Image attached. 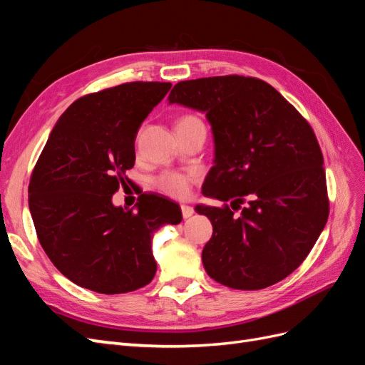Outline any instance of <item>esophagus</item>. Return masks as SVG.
I'll list each match as a JSON object with an SVG mask.
<instances>
[{
	"instance_id": "1",
	"label": "esophagus",
	"mask_w": 365,
	"mask_h": 365,
	"mask_svg": "<svg viewBox=\"0 0 365 365\" xmlns=\"http://www.w3.org/2000/svg\"><path fill=\"white\" fill-rule=\"evenodd\" d=\"M181 212H182V217L184 219H189V217L193 216L195 210L190 205H181Z\"/></svg>"
}]
</instances>
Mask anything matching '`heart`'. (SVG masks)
Here are the masks:
<instances>
[{
	"instance_id": "obj_1",
	"label": "heart",
	"mask_w": 365,
	"mask_h": 365,
	"mask_svg": "<svg viewBox=\"0 0 365 365\" xmlns=\"http://www.w3.org/2000/svg\"><path fill=\"white\" fill-rule=\"evenodd\" d=\"M201 123L200 120L193 115H185L178 121V126L182 125H195ZM196 178L195 172H178V170H165L155 180V187L170 197L182 200L190 193L192 182Z\"/></svg>"
}]
</instances>
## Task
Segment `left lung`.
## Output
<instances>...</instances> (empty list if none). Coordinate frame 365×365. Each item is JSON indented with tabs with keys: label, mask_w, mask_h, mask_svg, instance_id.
<instances>
[{
	"label": "left lung",
	"mask_w": 365,
	"mask_h": 365,
	"mask_svg": "<svg viewBox=\"0 0 365 365\" xmlns=\"http://www.w3.org/2000/svg\"><path fill=\"white\" fill-rule=\"evenodd\" d=\"M205 114L215 165L202 193L224 205H196L213 225L202 250L220 284L256 291L300 267L327 222L323 153L311 125L269 83L215 76L176 83L168 97ZM242 203L246 207L234 215Z\"/></svg>",
	"instance_id": "8db88e82"
}]
</instances>
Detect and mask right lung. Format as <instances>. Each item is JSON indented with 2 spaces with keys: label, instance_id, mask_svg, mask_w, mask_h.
I'll return each mask as SVG.
<instances>
[{
  "label": "right lung",
  "instance_id": "right-lung-1",
  "mask_svg": "<svg viewBox=\"0 0 365 365\" xmlns=\"http://www.w3.org/2000/svg\"><path fill=\"white\" fill-rule=\"evenodd\" d=\"M170 86L130 82L77 98L33 169L29 208L38 239L82 288L113 295L146 286L157 272L153 235L181 222V208L155 195H141L135 210L113 204L134 168L137 132Z\"/></svg>",
  "mask_w": 365,
  "mask_h": 365
}]
</instances>
